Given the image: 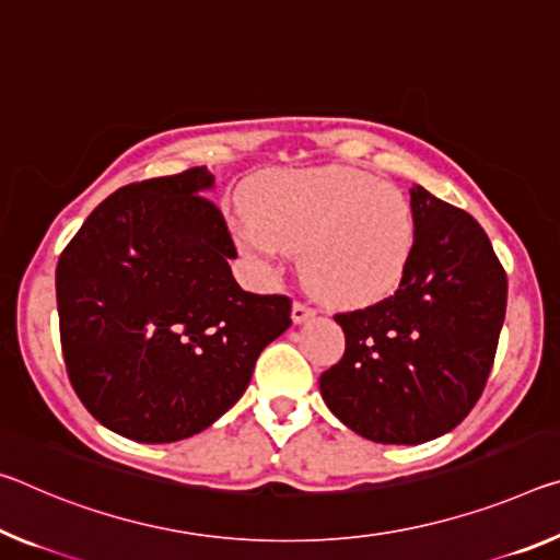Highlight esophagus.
<instances>
[{
	"label": "esophagus",
	"mask_w": 560,
	"mask_h": 560,
	"mask_svg": "<svg viewBox=\"0 0 560 560\" xmlns=\"http://www.w3.org/2000/svg\"><path fill=\"white\" fill-rule=\"evenodd\" d=\"M316 312L308 304H304V301H294V306H291V318H294V324H301L306 322V318H312Z\"/></svg>",
	"instance_id": "esophagus-1"
}]
</instances>
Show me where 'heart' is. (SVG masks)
<instances>
[{"instance_id": "b5f03b06", "label": "heart", "mask_w": 560, "mask_h": 560, "mask_svg": "<svg viewBox=\"0 0 560 560\" xmlns=\"http://www.w3.org/2000/svg\"><path fill=\"white\" fill-rule=\"evenodd\" d=\"M244 246L264 261L301 252L308 289L357 306L398 287L411 259L413 211L396 186L346 166L273 172L254 184Z\"/></svg>"}]
</instances>
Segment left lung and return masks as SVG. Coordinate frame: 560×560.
Wrapping results in <instances>:
<instances>
[{
    "instance_id": "1",
    "label": "left lung",
    "mask_w": 560,
    "mask_h": 560,
    "mask_svg": "<svg viewBox=\"0 0 560 560\" xmlns=\"http://www.w3.org/2000/svg\"><path fill=\"white\" fill-rule=\"evenodd\" d=\"M413 248L398 289L336 314L346 351L318 378L326 406L376 443H425L471 413L491 374L509 281L481 224L411 189Z\"/></svg>"
}]
</instances>
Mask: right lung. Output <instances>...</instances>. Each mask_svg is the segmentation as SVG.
<instances>
[{
    "label": "right lung",
    "mask_w": 560,
    "mask_h": 560,
    "mask_svg": "<svg viewBox=\"0 0 560 560\" xmlns=\"http://www.w3.org/2000/svg\"><path fill=\"white\" fill-rule=\"evenodd\" d=\"M207 166L121 186L57 264L67 374L86 411L139 443L189 439L224 416L259 353L291 324V299L232 277L236 246L203 197Z\"/></svg>",
    "instance_id": "1"
}]
</instances>
